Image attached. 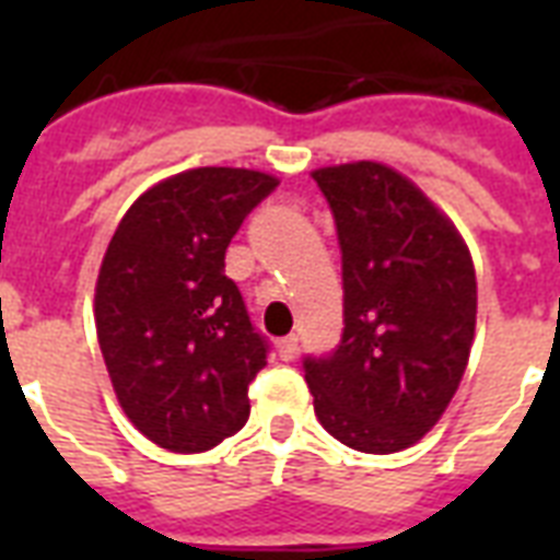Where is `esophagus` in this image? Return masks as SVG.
<instances>
[{"label": "esophagus", "instance_id": "34e87169", "mask_svg": "<svg viewBox=\"0 0 560 560\" xmlns=\"http://www.w3.org/2000/svg\"><path fill=\"white\" fill-rule=\"evenodd\" d=\"M279 358L281 360H293L299 354V337L296 334H290V337H284V340H279Z\"/></svg>", "mask_w": 560, "mask_h": 560}]
</instances>
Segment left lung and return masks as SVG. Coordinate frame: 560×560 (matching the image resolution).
<instances>
[{"label":"left lung","mask_w":560,"mask_h":560,"mask_svg":"<svg viewBox=\"0 0 560 560\" xmlns=\"http://www.w3.org/2000/svg\"><path fill=\"white\" fill-rule=\"evenodd\" d=\"M342 253V340L305 358L316 418L363 453H398L442 418L468 366L477 276L462 235L381 162L314 171Z\"/></svg>","instance_id":"8db88e82"}]
</instances>
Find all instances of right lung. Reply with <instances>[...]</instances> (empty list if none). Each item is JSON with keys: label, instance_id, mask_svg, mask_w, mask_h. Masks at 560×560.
Here are the masks:
<instances>
[{"label": "right lung", "instance_id": "1", "mask_svg": "<svg viewBox=\"0 0 560 560\" xmlns=\"http://www.w3.org/2000/svg\"><path fill=\"white\" fill-rule=\"evenodd\" d=\"M279 179L194 168L127 209L101 261L95 328L118 404L174 453H202L249 418V383L267 366L244 296L223 267L244 218Z\"/></svg>", "mask_w": 560, "mask_h": 560}]
</instances>
